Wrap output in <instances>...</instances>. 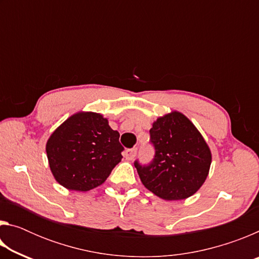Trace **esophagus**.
<instances>
[{
	"instance_id": "obj_1",
	"label": "esophagus",
	"mask_w": 259,
	"mask_h": 259,
	"mask_svg": "<svg viewBox=\"0 0 259 259\" xmlns=\"http://www.w3.org/2000/svg\"><path fill=\"white\" fill-rule=\"evenodd\" d=\"M136 154H137V148H129V150L124 151V157L126 160H134Z\"/></svg>"
}]
</instances>
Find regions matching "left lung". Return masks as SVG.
I'll list each match as a JSON object with an SVG mask.
<instances>
[{"label":"left lung","instance_id":"left-lung-1","mask_svg":"<svg viewBox=\"0 0 259 259\" xmlns=\"http://www.w3.org/2000/svg\"><path fill=\"white\" fill-rule=\"evenodd\" d=\"M150 164L135 162L148 191L166 201L184 200L199 191L208 177L211 152L202 135L183 113L174 111L153 122Z\"/></svg>","mask_w":259,"mask_h":259}]
</instances>
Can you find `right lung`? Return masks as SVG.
<instances>
[{
  "mask_svg": "<svg viewBox=\"0 0 259 259\" xmlns=\"http://www.w3.org/2000/svg\"><path fill=\"white\" fill-rule=\"evenodd\" d=\"M120 134L99 113L78 112L48 139L50 170L67 190L87 192L106 181L122 159Z\"/></svg>",
  "mask_w": 259,
  "mask_h": 259,
  "instance_id": "obj_1",
  "label": "right lung"
}]
</instances>
